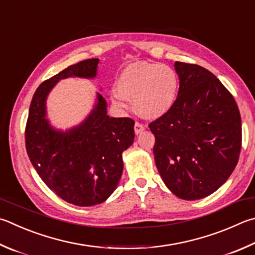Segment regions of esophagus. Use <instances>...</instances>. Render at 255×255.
Wrapping results in <instances>:
<instances>
[{
    "instance_id": "34e87169",
    "label": "esophagus",
    "mask_w": 255,
    "mask_h": 255,
    "mask_svg": "<svg viewBox=\"0 0 255 255\" xmlns=\"http://www.w3.org/2000/svg\"><path fill=\"white\" fill-rule=\"evenodd\" d=\"M143 129H145V126H143L142 124H140V123L135 124V133H136V135H139L141 131H143Z\"/></svg>"
}]
</instances>
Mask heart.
Returning <instances> with one entry per match:
<instances>
[{
  "mask_svg": "<svg viewBox=\"0 0 255 255\" xmlns=\"http://www.w3.org/2000/svg\"><path fill=\"white\" fill-rule=\"evenodd\" d=\"M116 90L110 94L113 105L129 109L127 100L140 117L155 120L174 107L178 92V76L172 67L157 62L136 61L123 69L116 79Z\"/></svg>",
  "mask_w": 255,
  "mask_h": 255,
  "instance_id": "1",
  "label": "heart"
}]
</instances>
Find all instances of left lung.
Wrapping results in <instances>:
<instances>
[{"label":"left lung","instance_id":"left-lung-1","mask_svg":"<svg viewBox=\"0 0 255 255\" xmlns=\"http://www.w3.org/2000/svg\"><path fill=\"white\" fill-rule=\"evenodd\" d=\"M179 89L174 107L149 125L154 157L167 188L182 200L214 193L238 164L242 124L233 96L197 64L176 61Z\"/></svg>","mask_w":255,"mask_h":255}]
</instances>
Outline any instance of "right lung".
Instances as JSON below:
<instances>
[{
    "instance_id": "add662e5",
    "label": "right lung",
    "mask_w": 255,
    "mask_h": 255,
    "mask_svg": "<svg viewBox=\"0 0 255 255\" xmlns=\"http://www.w3.org/2000/svg\"><path fill=\"white\" fill-rule=\"evenodd\" d=\"M98 63L97 58L85 60L41 83L25 128L26 151L36 173L59 197L78 206L100 204L112 195L123 174V152L135 138V122L108 116L99 92L90 114L77 126L62 130L48 119L47 99L55 85L67 78L95 79Z\"/></svg>"
}]
</instances>
